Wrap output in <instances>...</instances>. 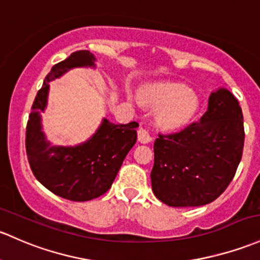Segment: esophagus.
Wrapping results in <instances>:
<instances>
[{
  "instance_id": "34e87169",
  "label": "esophagus",
  "mask_w": 260,
  "mask_h": 260,
  "mask_svg": "<svg viewBox=\"0 0 260 260\" xmlns=\"http://www.w3.org/2000/svg\"><path fill=\"white\" fill-rule=\"evenodd\" d=\"M138 141L142 142V143H148V142L152 141V136L149 133L148 128L141 127L138 129Z\"/></svg>"
}]
</instances>
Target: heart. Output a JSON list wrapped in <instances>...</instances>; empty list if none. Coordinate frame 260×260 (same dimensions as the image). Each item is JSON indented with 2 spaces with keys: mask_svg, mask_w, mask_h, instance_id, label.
<instances>
[{
  "mask_svg": "<svg viewBox=\"0 0 260 260\" xmlns=\"http://www.w3.org/2000/svg\"><path fill=\"white\" fill-rule=\"evenodd\" d=\"M141 100L144 105L158 109V124L167 129L187 124L198 107L196 95L178 84H162L143 89Z\"/></svg>",
  "mask_w": 260,
  "mask_h": 260,
  "instance_id": "heart-1",
  "label": "heart"
}]
</instances>
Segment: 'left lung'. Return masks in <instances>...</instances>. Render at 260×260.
Wrapping results in <instances>:
<instances>
[{"label": "left lung", "instance_id": "1", "mask_svg": "<svg viewBox=\"0 0 260 260\" xmlns=\"http://www.w3.org/2000/svg\"><path fill=\"white\" fill-rule=\"evenodd\" d=\"M238 100L220 88L197 122L154 142L152 189L169 207H199L215 201L234 178L244 147Z\"/></svg>", "mask_w": 260, "mask_h": 260}]
</instances>
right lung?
<instances>
[{
	"label": "right lung",
	"mask_w": 260,
	"mask_h": 260,
	"mask_svg": "<svg viewBox=\"0 0 260 260\" xmlns=\"http://www.w3.org/2000/svg\"><path fill=\"white\" fill-rule=\"evenodd\" d=\"M94 66L89 51L73 52L52 67L37 92L26 127V153L32 173L56 196L73 202H86L105 194L111 188L125 155L137 141V122L114 124L103 119L95 135L77 147H52L41 131L50 84L68 70Z\"/></svg>",
	"instance_id": "add662e5"
}]
</instances>
